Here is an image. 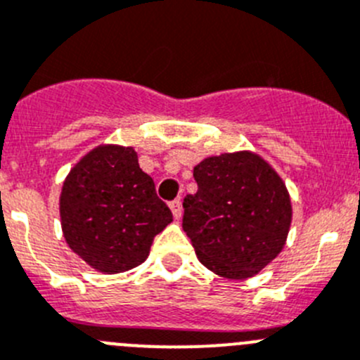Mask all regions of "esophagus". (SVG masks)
<instances>
[{"mask_svg": "<svg viewBox=\"0 0 360 360\" xmlns=\"http://www.w3.org/2000/svg\"><path fill=\"white\" fill-rule=\"evenodd\" d=\"M170 210H172L174 218H177V220H179L181 214H183V206H181V200L179 199L172 200V202H170Z\"/></svg>", "mask_w": 360, "mask_h": 360, "instance_id": "1", "label": "esophagus"}]
</instances>
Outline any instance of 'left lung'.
<instances>
[{"instance_id":"8db88e82","label":"left lung","mask_w":360,"mask_h":360,"mask_svg":"<svg viewBox=\"0 0 360 360\" xmlns=\"http://www.w3.org/2000/svg\"><path fill=\"white\" fill-rule=\"evenodd\" d=\"M197 193L183 200V229L207 270L254 277L286 245L291 199L284 181L259 154L224 153L193 169Z\"/></svg>"}]
</instances>
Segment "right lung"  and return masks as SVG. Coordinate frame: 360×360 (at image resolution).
Segmentation results:
<instances>
[{
	"label": "right lung",
	"mask_w": 360,
	"mask_h": 360,
	"mask_svg": "<svg viewBox=\"0 0 360 360\" xmlns=\"http://www.w3.org/2000/svg\"><path fill=\"white\" fill-rule=\"evenodd\" d=\"M60 218L70 250L94 270L120 274L147 259L172 213L133 147L99 146L63 181Z\"/></svg>",
	"instance_id": "1"
}]
</instances>
